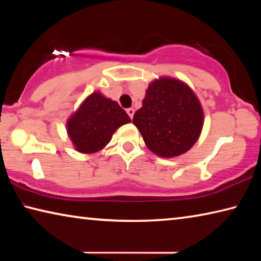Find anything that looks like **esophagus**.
Here are the masks:
<instances>
[{"label":"esophagus","mask_w":261,"mask_h":261,"mask_svg":"<svg viewBox=\"0 0 261 261\" xmlns=\"http://www.w3.org/2000/svg\"><path fill=\"white\" fill-rule=\"evenodd\" d=\"M126 113H127V115H129V117L132 120V118H134V115H135V109L134 108L126 109Z\"/></svg>","instance_id":"1"}]
</instances>
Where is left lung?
I'll return each mask as SVG.
<instances>
[{
	"instance_id": "1",
	"label": "left lung",
	"mask_w": 261,
	"mask_h": 261,
	"mask_svg": "<svg viewBox=\"0 0 261 261\" xmlns=\"http://www.w3.org/2000/svg\"><path fill=\"white\" fill-rule=\"evenodd\" d=\"M202 121L196 94L184 83L171 78H161L148 86L143 107L132 120L149 151L162 158L188 152L199 138Z\"/></svg>"
}]
</instances>
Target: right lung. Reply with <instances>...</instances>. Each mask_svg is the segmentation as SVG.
I'll return each instance as SVG.
<instances>
[{"mask_svg": "<svg viewBox=\"0 0 261 261\" xmlns=\"http://www.w3.org/2000/svg\"><path fill=\"white\" fill-rule=\"evenodd\" d=\"M131 122L116 101L99 92L91 94L68 121V134L81 153H95L107 145L118 127Z\"/></svg>", "mask_w": 261, "mask_h": 261, "instance_id": "add662e5", "label": "right lung"}]
</instances>
